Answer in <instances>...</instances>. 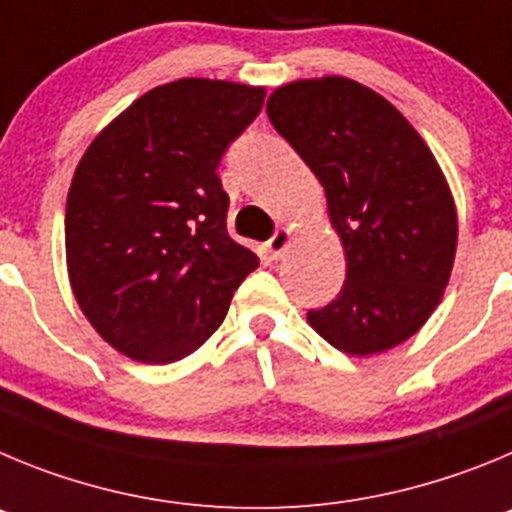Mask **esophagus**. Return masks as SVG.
Segmentation results:
<instances>
[{"label":"esophagus","instance_id":"1","mask_svg":"<svg viewBox=\"0 0 512 512\" xmlns=\"http://www.w3.org/2000/svg\"><path fill=\"white\" fill-rule=\"evenodd\" d=\"M290 239H293V232H290L288 227L278 229L273 237L267 239V250H270V257H273V260H280V257H283V252L288 250L290 245Z\"/></svg>","mask_w":512,"mask_h":512}]
</instances>
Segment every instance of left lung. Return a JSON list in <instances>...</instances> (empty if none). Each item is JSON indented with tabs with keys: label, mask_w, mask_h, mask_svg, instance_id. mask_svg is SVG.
<instances>
[{
	"label": "left lung",
	"mask_w": 512,
	"mask_h": 512,
	"mask_svg": "<svg viewBox=\"0 0 512 512\" xmlns=\"http://www.w3.org/2000/svg\"><path fill=\"white\" fill-rule=\"evenodd\" d=\"M267 117L324 186L347 255L339 296L308 324L357 357L403 344L439 306L457 252L439 163L388 99L352 78L280 86Z\"/></svg>",
	"instance_id": "left-lung-1"
}]
</instances>
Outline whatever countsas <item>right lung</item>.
Masks as SVG:
<instances>
[{"instance_id":"obj_1","label":"right lung","mask_w":512,"mask_h":512,"mask_svg":"<svg viewBox=\"0 0 512 512\" xmlns=\"http://www.w3.org/2000/svg\"><path fill=\"white\" fill-rule=\"evenodd\" d=\"M265 89L181 78L124 109L89 145L66 204L73 296L117 352L168 365L219 329L260 265L227 232V147Z\"/></svg>"}]
</instances>
